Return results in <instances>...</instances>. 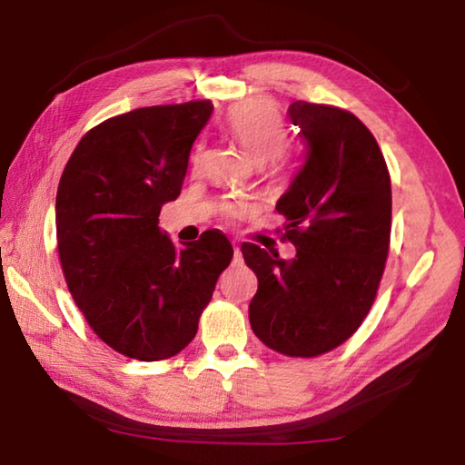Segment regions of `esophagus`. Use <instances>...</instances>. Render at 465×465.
Here are the masks:
<instances>
[{
	"instance_id": "obj_1",
	"label": "esophagus",
	"mask_w": 465,
	"mask_h": 465,
	"mask_svg": "<svg viewBox=\"0 0 465 465\" xmlns=\"http://www.w3.org/2000/svg\"><path fill=\"white\" fill-rule=\"evenodd\" d=\"M240 258H242V252H240V248H238V246H233V261H235V262H240Z\"/></svg>"
}]
</instances>
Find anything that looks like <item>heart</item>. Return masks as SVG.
<instances>
[{
  "label": "heart",
  "mask_w": 465,
  "mask_h": 465,
  "mask_svg": "<svg viewBox=\"0 0 465 465\" xmlns=\"http://www.w3.org/2000/svg\"><path fill=\"white\" fill-rule=\"evenodd\" d=\"M225 129L258 166L279 160L287 152V127L277 104L266 98L243 100L232 106L225 116ZM243 211V204H230L225 215L238 217Z\"/></svg>",
  "instance_id": "obj_1"
}]
</instances>
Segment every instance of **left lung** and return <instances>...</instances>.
Returning a JSON list of instances; mask_svg holds the SVG:
<instances>
[{"label":"left lung","mask_w":465,"mask_h":465,"mask_svg":"<svg viewBox=\"0 0 465 465\" xmlns=\"http://www.w3.org/2000/svg\"><path fill=\"white\" fill-rule=\"evenodd\" d=\"M289 116L305 155L277 211L297 254L287 262L248 242L242 254L258 277L254 334L310 359L349 341L371 310L390 250L391 183L371 131L349 110L297 100Z\"/></svg>","instance_id":"8db88e82"}]
</instances>
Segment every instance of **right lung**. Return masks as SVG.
<instances>
[{
    "instance_id": "right-lung-1",
    "label": "right lung",
    "mask_w": 465,
    "mask_h": 465,
    "mask_svg": "<svg viewBox=\"0 0 465 465\" xmlns=\"http://www.w3.org/2000/svg\"><path fill=\"white\" fill-rule=\"evenodd\" d=\"M213 104L147 106L82 137L57 191V248L69 293L102 342L137 361H163L193 341L215 282L232 262L217 230L176 246L160 230L176 201L194 139Z\"/></svg>"
}]
</instances>
